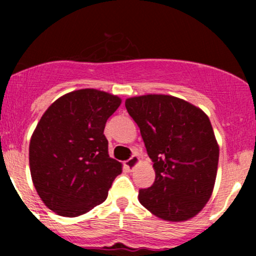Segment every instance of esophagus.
<instances>
[{"label": "esophagus", "mask_w": 256, "mask_h": 256, "mask_svg": "<svg viewBox=\"0 0 256 256\" xmlns=\"http://www.w3.org/2000/svg\"><path fill=\"white\" fill-rule=\"evenodd\" d=\"M138 161H140V158H138L137 155H132V156L128 158V160L125 161V166L128 167V168L130 170V171H132V170H134V167L137 166Z\"/></svg>", "instance_id": "34e87169"}]
</instances>
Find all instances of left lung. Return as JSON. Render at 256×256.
<instances>
[{
	"instance_id": "left-lung-1",
	"label": "left lung",
	"mask_w": 256,
	"mask_h": 256,
	"mask_svg": "<svg viewBox=\"0 0 256 256\" xmlns=\"http://www.w3.org/2000/svg\"><path fill=\"white\" fill-rule=\"evenodd\" d=\"M154 162L155 180L140 189L138 200L167 222L195 216L212 195L219 146L210 119L200 108L168 95L125 101Z\"/></svg>"
}]
</instances>
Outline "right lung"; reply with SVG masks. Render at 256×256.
I'll list each match as a JSON object with an SVG mask.
<instances>
[{"mask_svg":"<svg viewBox=\"0 0 256 256\" xmlns=\"http://www.w3.org/2000/svg\"><path fill=\"white\" fill-rule=\"evenodd\" d=\"M118 96L82 89L61 96L43 114L30 142V171L49 210L78 216L107 198L122 164L108 155L106 122Z\"/></svg>","mask_w":256,"mask_h":256,"instance_id":"add662e5","label":"right lung"}]
</instances>
